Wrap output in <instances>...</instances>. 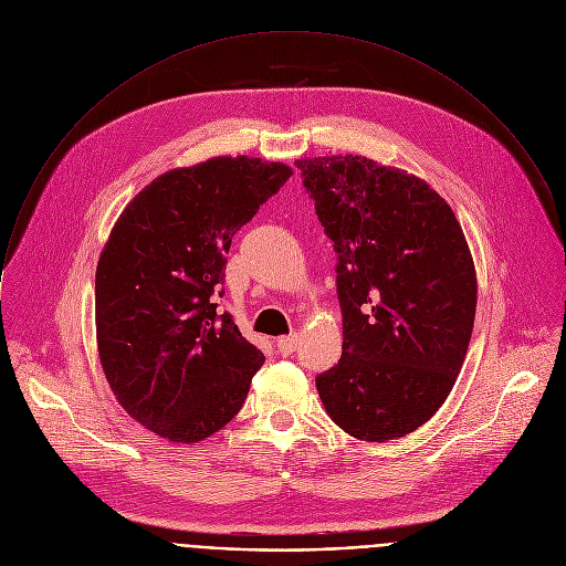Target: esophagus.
Listing matches in <instances>:
<instances>
[{
    "mask_svg": "<svg viewBox=\"0 0 566 566\" xmlns=\"http://www.w3.org/2000/svg\"><path fill=\"white\" fill-rule=\"evenodd\" d=\"M296 345H298V336L296 334H290V336H281L276 340V349L283 354V356H292L296 352Z\"/></svg>",
    "mask_w": 566,
    "mask_h": 566,
    "instance_id": "esophagus-1",
    "label": "esophagus"
}]
</instances>
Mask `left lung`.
<instances>
[{"mask_svg":"<svg viewBox=\"0 0 566 566\" xmlns=\"http://www.w3.org/2000/svg\"><path fill=\"white\" fill-rule=\"evenodd\" d=\"M334 243L343 356L316 376L352 437L388 441L426 423L468 354L476 274L463 230L423 180L363 156L296 160Z\"/></svg>","mask_w":566,"mask_h":566,"instance_id":"left-lung-1","label":"left lung"}]
</instances>
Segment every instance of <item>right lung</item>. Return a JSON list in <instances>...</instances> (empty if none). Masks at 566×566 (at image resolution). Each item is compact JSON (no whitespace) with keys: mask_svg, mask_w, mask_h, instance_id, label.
<instances>
[{"mask_svg":"<svg viewBox=\"0 0 566 566\" xmlns=\"http://www.w3.org/2000/svg\"><path fill=\"white\" fill-rule=\"evenodd\" d=\"M290 176L245 156L169 171L132 199L98 259L103 371L120 406L169 441L223 428L265 360L214 301L234 232Z\"/></svg>","mask_w":566,"mask_h":566,"instance_id":"add662e5","label":"right lung"}]
</instances>
